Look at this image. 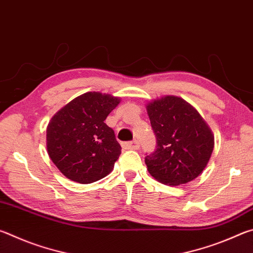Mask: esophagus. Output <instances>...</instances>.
Masks as SVG:
<instances>
[{
	"label": "esophagus",
	"instance_id": "1",
	"mask_svg": "<svg viewBox=\"0 0 253 253\" xmlns=\"http://www.w3.org/2000/svg\"><path fill=\"white\" fill-rule=\"evenodd\" d=\"M123 147L125 149H138L139 148V142L138 140H131V142L123 143Z\"/></svg>",
	"mask_w": 253,
	"mask_h": 253
}]
</instances>
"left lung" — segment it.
<instances>
[{"instance_id":"8db88e82","label":"left lung","mask_w":253,"mask_h":253,"mask_svg":"<svg viewBox=\"0 0 253 253\" xmlns=\"http://www.w3.org/2000/svg\"><path fill=\"white\" fill-rule=\"evenodd\" d=\"M156 149L145 157L149 174L158 182L179 185L193 181L207 168L214 136L193 106L165 96L146 106Z\"/></svg>"}]
</instances>
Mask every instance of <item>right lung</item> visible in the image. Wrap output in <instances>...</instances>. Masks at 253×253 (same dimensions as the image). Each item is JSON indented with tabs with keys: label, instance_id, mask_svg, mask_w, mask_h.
Wrapping results in <instances>:
<instances>
[{
	"label": "right lung",
	"instance_id": "right-lung-1",
	"mask_svg": "<svg viewBox=\"0 0 253 253\" xmlns=\"http://www.w3.org/2000/svg\"><path fill=\"white\" fill-rule=\"evenodd\" d=\"M119 101L105 93L85 92L51 118L46 127V149L66 177L89 184L114 169L122 147L104 122Z\"/></svg>",
	"mask_w": 253,
	"mask_h": 253
}]
</instances>
